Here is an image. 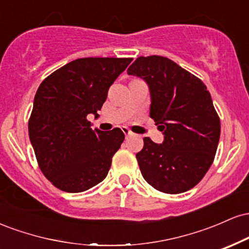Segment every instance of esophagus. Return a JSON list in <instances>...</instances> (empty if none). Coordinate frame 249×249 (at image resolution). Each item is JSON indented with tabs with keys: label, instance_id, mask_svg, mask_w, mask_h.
I'll return each mask as SVG.
<instances>
[{
	"label": "esophagus",
	"instance_id": "34e87169",
	"mask_svg": "<svg viewBox=\"0 0 249 249\" xmlns=\"http://www.w3.org/2000/svg\"><path fill=\"white\" fill-rule=\"evenodd\" d=\"M122 130H123V132H124V134H125V136H126V137H131V136H133V132H132V131L128 130L127 127H123Z\"/></svg>",
	"mask_w": 249,
	"mask_h": 249
}]
</instances>
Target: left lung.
<instances>
[{"instance_id": "1", "label": "left lung", "mask_w": 249, "mask_h": 249, "mask_svg": "<svg viewBox=\"0 0 249 249\" xmlns=\"http://www.w3.org/2000/svg\"><path fill=\"white\" fill-rule=\"evenodd\" d=\"M150 89V117L164 134L148 137L136 154L142 176L164 193L186 192L204 178L214 160L220 119L211 93L198 77L162 56L138 57L127 69Z\"/></svg>"}]
</instances>
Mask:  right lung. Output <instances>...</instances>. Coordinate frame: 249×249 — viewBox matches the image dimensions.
<instances>
[{"label":"right lung","instance_id":"1","mask_svg":"<svg viewBox=\"0 0 249 249\" xmlns=\"http://www.w3.org/2000/svg\"><path fill=\"white\" fill-rule=\"evenodd\" d=\"M132 58L88 57L68 63L37 89L29 119V138L39 168L53 186L84 192L103 181L122 142L121 128H91L108 88Z\"/></svg>","mask_w":249,"mask_h":249}]
</instances>
